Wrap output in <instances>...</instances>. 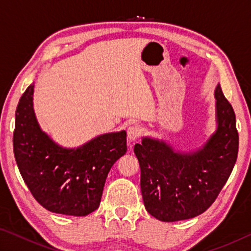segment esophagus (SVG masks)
<instances>
[{
    "instance_id": "1",
    "label": "esophagus",
    "mask_w": 251,
    "mask_h": 251,
    "mask_svg": "<svg viewBox=\"0 0 251 251\" xmlns=\"http://www.w3.org/2000/svg\"><path fill=\"white\" fill-rule=\"evenodd\" d=\"M142 134L143 129L142 127L138 125H133L128 127V129H127V137H128V139L131 142L137 141V139L142 136Z\"/></svg>"
}]
</instances>
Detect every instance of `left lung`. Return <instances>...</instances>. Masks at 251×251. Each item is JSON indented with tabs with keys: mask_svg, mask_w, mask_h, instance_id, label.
Returning <instances> with one entry per match:
<instances>
[{
	"mask_svg": "<svg viewBox=\"0 0 251 251\" xmlns=\"http://www.w3.org/2000/svg\"><path fill=\"white\" fill-rule=\"evenodd\" d=\"M217 130L197 151L175 152L165 142L143 138L134 152L141 166L144 205L161 222L194 218L218 197L235 166L239 135L231 104L218 84Z\"/></svg>",
	"mask_w": 251,
	"mask_h": 251,
	"instance_id": "8db88e82",
	"label": "left lung"
}]
</instances>
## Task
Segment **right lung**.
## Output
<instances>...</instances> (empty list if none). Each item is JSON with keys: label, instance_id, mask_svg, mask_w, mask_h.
Returning a JSON list of instances; mask_svg holds the SVG:
<instances>
[{"label": "right lung", "instance_id": "1", "mask_svg": "<svg viewBox=\"0 0 251 251\" xmlns=\"http://www.w3.org/2000/svg\"><path fill=\"white\" fill-rule=\"evenodd\" d=\"M34 85L15 113L14 157L40 205L56 214L86 216L100 206L110 168L125 155L126 131L100 135L76 150L56 145L41 130L33 110Z\"/></svg>", "mask_w": 251, "mask_h": 251}]
</instances>
